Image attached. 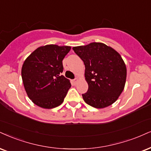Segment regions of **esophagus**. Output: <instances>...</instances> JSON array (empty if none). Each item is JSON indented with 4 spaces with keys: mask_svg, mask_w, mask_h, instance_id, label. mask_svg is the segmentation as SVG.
<instances>
[{
    "mask_svg": "<svg viewBox=\"0 0 151 151\" xmlns=\"http://www.w3.org/2000/svg\"><path fill=\"white\" fill-rule=\"evenodd\" d=\"M78 81V78H75L74 80H73V82L74 84H76V83H77Z\"/></svg>",
    "mask_w": 151,
    "mask_h": 151,
    "instance_id": "1",
    "label": "esophagus"
}]
</instances>
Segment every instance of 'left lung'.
Returning <instances> with one entry per match:
<instances>
[{
    "label": "left lung",
    "instance_id": "obj_1",
    "mask_svg": "<svg viewBox=\"0 0 151 151\" xmlns=\"http://www.w3.org/2000/svg\"><path fill=\"white\" fill-rule=\"evenodd\" d=\"M84 62L88 90L82 94L85 103L96 109L113 104L124 90L127 68L120 54L101 42L73 47Z\"/></svg>",
    "mask_w": 151,
    "mask_h": 151
}]
</instances>
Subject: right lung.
I'll use <instances>...</instances> for the list:
<instances>
[{"mask_svg":"<svg viewBox=\"0 0 151 151\" xmlns=\"http://www.w3.org/2000/svg\"><path fill=\"white\" fill-rule=\"evenodd\" d=\"M70 48L57 45L41 46L24 61L22 81L28 96L36 105L50 109L63 103L71 85L61 75L62 61Z\"/></svg>","mask_w":151,"mask_h":151,"instance_id":"1","label":"right lung"}]
</instances>
